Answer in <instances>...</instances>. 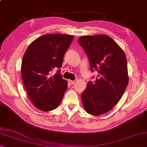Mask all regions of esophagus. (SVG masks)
<instances>
[{"mask_svg": "<svg viewBox=\"0 0 147 147\" xmlns=\"http://www.w3.org/2000/svg\"><path fill=\"white\" fill-rule=\"evenodd\" d=\"M68 83H69V85H73L74 83H75V81L69 80H68Z\"/></svg>", "mask_w": 147, "mask_h": 147, "instance_id": "34e87169", "label": "esophagus"}]
</instances>
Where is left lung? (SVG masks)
<instances>
[{
	"instance_id": "obj_1",
	"label": "left lung",
	"mask_w": 147,
	"mask_h": 147,
	"mask_svg": "<svg viewBox=\"0 0 147 147\" xmlns=\"http://www.w3.org/2000/svg\"><path fill=\"white\" fill-rule=\"evenodd\" d=\"M78 42L89 58L91 71L98 73L94 83L89 81L81 100L88 114L100 116L118 104L127 86V59L121 47L107 35L82 36Z\"/></svg>"
}]
</instances>
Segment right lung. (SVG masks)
<instances>
[{
	"label": "right lung",
	"instance_id": "add662e5",
	"mask_svg": "<svg viewBox=\"0 0 147 147\" xmlns=\"http://www.w3.org/2000/svg\"><path fill=\"white\" fill-rule=\"evenodd\" d=\"M74 36L47 34L31 42L22 62V76L27 93L33 105L42 111H51L59 106L67 87L60 69L64 56Z\"/></svg>",
	"mask_w": 147,
	"mask_h": 147
}]
</instances>
